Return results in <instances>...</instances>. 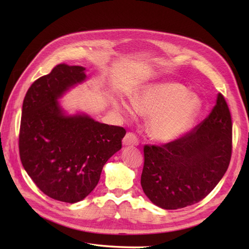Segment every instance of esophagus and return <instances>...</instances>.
<instances>
[{
    "instance_id": "1",
    "label": "esophagus",
    "mask_w": 249,
    "mask_h": 249,
    "mask_svg": "<svg viewBox=\"0 0 249 249\" xmlns=\"http://www.w3.org/2000/svg\"><path fill=\"white\" fill-rule=\"evenodd\" d=\"M123 144L125 146L138 145L139 144V140H138V138H137L135 134L127 133V134L125 135L124 138H123Z\"/></svg>"
}]
</instances>
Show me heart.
<instances>
[{
	"label": "heart",
	"instance_id": "obj_1",
	"mask_svg": "<svg viewBox=\"0 0 249 249\" xmlns=\"http://www.w3.org/2000/svg\"><path fill=\"white\" fill-rule=\"evenodd\" d=\"M114 106L124 115L134 113V108L124 100H119ZM134 107L151 115V133L157 140L172 142L192 127L201 102L182 84L167 82L147 88L141 97L134 100Z\"/></svg>",
	"mask_w": 249,
	"mask_h": 249
}]
</instances>
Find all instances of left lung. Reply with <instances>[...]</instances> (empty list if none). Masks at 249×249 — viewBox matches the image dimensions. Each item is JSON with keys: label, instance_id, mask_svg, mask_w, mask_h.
Wrapping results in <instances>:
<instances>
[{"label": "left lung", "instance_id": "8db88e82", "mask_svg": "<svg viewBox=\"0 0 249 249\" xmlns=\"http://www.w3.org/2000/svg\"><path fill=\"white\" fill-rule=\"evenodd\" d=\"M231 150V115L219 93L211 113L189 134L160 146L144 145L142 189L165 210L197 203L223 178Z\"/></svg>", "mask_w": 249, "mask_h": 249}]
</instances>
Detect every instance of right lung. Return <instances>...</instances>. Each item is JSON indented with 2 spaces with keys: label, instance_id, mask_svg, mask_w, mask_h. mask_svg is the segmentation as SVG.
I'll return each instance as SVG.
<instances>
[{
  "label": "right lung",
  "instance_id": "right-lung-1",
  "mask_svg": "<svg viewBox=\"0 0 249 249\" xmlns=\"http://www.w3.org/2000/svg\"><path fill=\"white\" fill-rule=\"evenodd\" d=\"M86 67L60 64L32 84L22 105L19 151L29 177L48 197L67 203L96 187L103 167L121 150L126 130L68 114L59 99L87 80Z\"/></svg>",
  "mask_w": 249,
  "mask_h": 249
}]
</instances>
